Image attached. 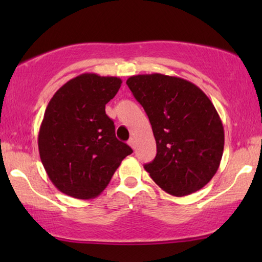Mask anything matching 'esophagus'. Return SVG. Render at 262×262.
I'll return each instance as SVG.
<instances>
[{
  "mask_svg": "<svg viewBox=\"0 0 262 262\" xmlns=\"http://www.w3.org/2000/svg\"><path fill=\"white\" fill-rule=\"evenodd\" d=\"M127 143H128V145H130L131 148L135 150V148H136V142H135V139H134V138H130V139H128Z\"/></svg>",
  "mask_w": 262,
  "mask_h": 262,
  "instance_id": "34e87169",
  "label": "esophagus"
}]
</instances>
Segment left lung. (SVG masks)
<instances>
[{
    "label": "left lung",
    "mask_w": 262,
    "mask_h": 262,
    "mask_svg": "<svg viewBox=\"0 0 262 262\" xmlns=\"http://www.w3.org/2000/svg\"><path fill=\"white\" fill-rule=\"evenodd\" d=\"M126 84L151 124L157 154L144 168L156 185L185 196L209 184L223 155L224 128L205 93L162 74L135 75Z\"/></svg>",
    "instance_id": "left-lung-1"
}]
</instances>
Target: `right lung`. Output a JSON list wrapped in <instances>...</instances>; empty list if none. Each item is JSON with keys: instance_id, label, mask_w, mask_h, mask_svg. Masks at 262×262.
Returning <instances> with one entry per match:
<instances>
[{"instance_id": "add662e5", "label": "right lung", "mask_w": 262, "mask_h": 262, "mask_svg": "<svg viewBox=\"0 0 262 262\" xmlns=\"http://www.w3.org/2000/svg\"><path fill=\"white\" fill-rule=\"evenodd\" d=\"M121 80L82 74L55 93L38 136L39 155L52 184L77 199L98 196L132 149L118 141L106 103Z\"/></svg>"}]
</instances>
